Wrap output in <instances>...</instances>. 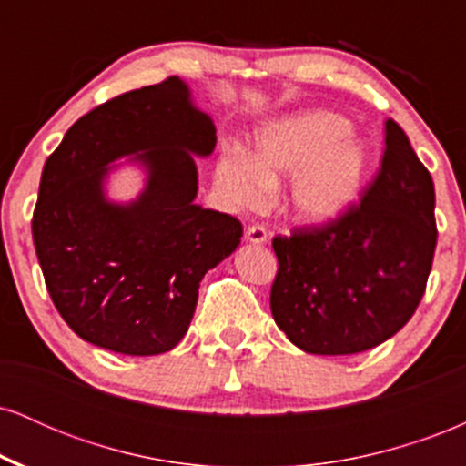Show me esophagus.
<instances>
[{
  "mask_svg": "<svg viewBox=\"0 0 466 466\" xmlns=\"http://www.w3.org/2000/svg\"><path fill=\"white\" fill-rule=\"evenodd\" d=\"M245 240H249V243H254V245H263L267 240L265 226H260V223L249 226L248 229H245Z\"/></svg>",
  "mask_w": 466,
  "mask_h": 466,
  "instance_id": "1",
  "label": "esophagus"
}]
</instances>
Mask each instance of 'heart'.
I'll list each match as a JSON object with an SVG mask.
<instances>
[{
    "instance_id": "heart-1",
    "label": "heart",
    "mask_w": 466,
    "mask_h": 466,
    "mask_svg": "<svg viewBox=\"0 0 466 466\" xmlns=\"http://www.w3.org/2000/svg\"><path fill=\"white\" fill-rule=\"evenodd\" d=\"M330 114H307L276 122L258 133L254 155L223 148L215 181L229 206L260 208L280 177H291L289 206L304 221L330 223L360 197L368 151Z\"/></svg>"
}]
</instances>
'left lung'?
Listing matches in <instances>:
<instances>
[{"label":"left lung","mask_w":466,"mask_h":466,"mask_svg":"<svg viewBox=\"0 0 466 466\" xmlns=\"http://www.w3.org/2000/svg\"><path fill=\"white\" fill-rule=\"evenodd\" d=\"M434 181L394 120L381 166L339 218L271 240V313L298 349L355 355L399 333L419 309L436 249Z\"/></svg>","instance_id":"left-lung-1"}]
</instances>
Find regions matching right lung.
<instances>
[{
	"instance_id": "1",
	"label": "right lung",
	"mask_w": 466,
	"mask_h": 466,
	"mask_svg": "<svg viewBox=\"0 0 466 466\" xmlns=\"http://www.w3.org/2000/svg\"><path fill=\"white\" fill-rule=\"evenodd\" d=\"M215 144L212 120L170 76L98 105L47 157L32 238L56 311L85 341L147 357L186 335L201 278L243 237L237 217L192 203V153L208 155ZM137 150L147 190L129 207L109 204L106 164Z\"/></svg>"
}]
</instances>
